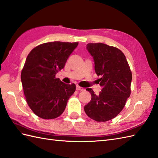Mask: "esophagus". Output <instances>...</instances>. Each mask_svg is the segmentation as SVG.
I'll return each mask as SVG.
<instances>
[{
  "label": "esophagus",
  "instance_id": "1",
  "mask_svg": "<svg viewBox=\"0 0 158 158\" xmlns=\"http://www.w3.org/2000/svg\"><path fill=\"white\" fill-rule=\"evenodd\" d=\"M76 89H77V91H84V89H83V87H81L79 86V85L77 86V87H76Z\"/></svg>",
  "mask_w": 158,
  "mask_h": 158
}]
</instances>
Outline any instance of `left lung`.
Instances as JSON below:
<instances>
[{"mask_svg": "<svg viewBox=\"0 0 158 158\" xmlns=\"http://www.w3.org/2000/svg\"><path fill=\"white\" fill-rule=\"evenodd\" d=\"M87 49L93 56L95 71L102 87L98 95L91 88V100L84 107L86 114L97 122L111 120L123 110L131 95L132 73L123 52L103 43H89Z\"/></svg>", "mask_w": 158, "mask_h": 158, "instance_id": "left-lung-1", "label": "left lung"}]
</instances>
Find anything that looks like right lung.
Masks as SVG:
<instances>
[{"instance_id": "obj_1", "label": "right lung", "mask_w": 158, "mask_h": 158, "mask_svg": "<svg viewBox=\"0 0 158 158\" xmlns=\"http://www.w3.org/2000/svg\"><path fill=\"white\" fill-rule=\"evenodd\" d=\"M78 42H52L38 45L27 55L21 79L25 100L36 116L54 119L63 113L76 89L74 83L66 84L56 78L64 67Z\"/></svg>"}]
</instances>
